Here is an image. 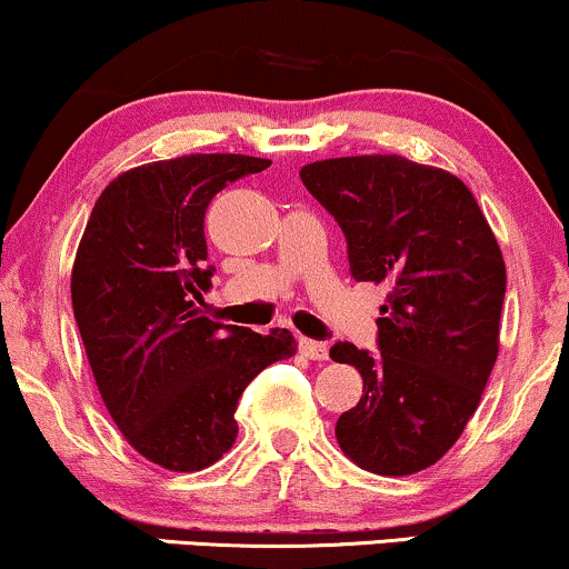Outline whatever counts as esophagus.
<instances>
[{
	"label": "esophagus",
	"mask_w": 569,
	"mask_h": 569,
	"mask_svg": "<svg viewBox=\"0 0 569 569\" xmlns=\"http://www.w3.org/2000/svg\"><path fill=\"white\" fill-rule=\"evenodd\" d=\"M299 352L310 360H326L328 358V347L323 341H315V339H299Z\"/></svg>",
	"instance_id": "obj_1"
}]
</instances>
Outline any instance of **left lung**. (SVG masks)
Listing matches in <instances>:
<instances>
[{"instance_id": "left-lung-1", "label": "left lung", "mask_w": 569, "mask_h": 569, "mask_svg": "<svg viewBox=\"0 0 569 569\" xmlns=\"http://www.w3.org/2000/svg\"><path fill=\"white\" fill-rule=\"evenodd\" d=\"M299 177L345 232L352 278L387 286L379 350L331 347L362 376L360 402L337 421L339 448L373 475H416L453 448L496 366L501 246L445 169L376 153L312 161Z\"/></svg>"}]
</instances>
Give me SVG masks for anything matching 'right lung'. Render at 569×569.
<instances>
[{
  "instance_id": "add662e5",
  "label": "right lung",
  "mask_w": 569,
  "mask_h": 569,
  "mask_svg": "<svg viewBox=\"0 0 569 569\" xmlns=\"http://www.w3.org/2000/svg\"><path fill=\"white\" fill-rule=\"evenodd\" d=\"M270 167L238 153L142 163L102 190L71 272L73 318L124 440L169 471H201L238 437V397L297 355L286 328L214 323L203 307V214L219 190Z\"/></svg>"
}]
</instances>
